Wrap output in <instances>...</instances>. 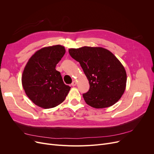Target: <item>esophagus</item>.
I'll list each match as a JSON object with an SVG mask.
<instances>
[{
	"mask_svg": "<svg viewBox=\"0 0 154 154\" xmlns=\"http://www.w3.org/2000/svg\"><path fill=\"white\" fill-rule=\"evenodd\" d=\"M76 84H77L76 81H75V80H74V81H73V82H72V83L71 84V85H72V86H73V87H74V86H75V85H76Z\"/></svg>",
	"mask_w": 154,
	"mask_h": 154,
	"instance_id": "obj_1",
	"label": "esophagus"
}]
</instances>
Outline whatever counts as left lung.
<instances>
[{
    "label": "left lung",
    "mask_w": 154,
    "mask_h": 154,
    "mask_svg": "<svg viewBox=\"0 0 154 154\" xmlns=\"http://www.w3.org/2000/svg\"><path fill=\"white\" fill-rule=\"evenodd\" d=\"M69 52L80 63L88 80L90 88L83 94L86 103L95 109H103L118 102L125 90L127 74L116 57L100 47L71 48Z\"/></svg>",
    "instance_id": "obj_1"
}]
</instances>
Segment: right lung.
Returning <instances> with one entry per match:
<instances>
[{
    "label": "right lung",
    "mask_w": 154,
    "mask_h": 154,
    "mask_svg": "<svg viewBox=\"0 0 154 154\" xmlns=\"http://www.w3.org/2000/svg\"><path fill=\"white\" fill-rule=\"evenodd\" d=\"M66 53L64 46L45 47L36 51L29 59L22 75L26 95L36 106L51 109L62 103L70 87L63 82L57 64Z\"/></svg>",
    "instance_id": "right-lung-1"
}]
</instances>
